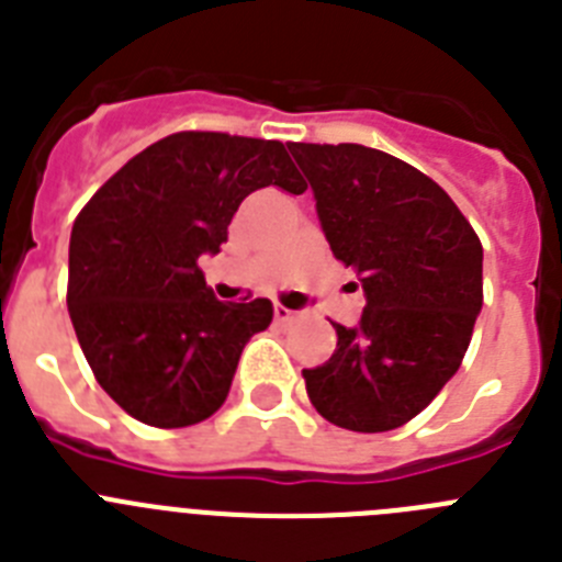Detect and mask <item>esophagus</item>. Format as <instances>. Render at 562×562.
<instances>
[{
    "mask_svg": "<svg viewBox=\"0 0 562 562\" xmlns=\"http://www.w3.org/2000/svg\"><path fill=\"white\" fill-rule=\"evenodd\" d=\"M276 321L278 324H292V321H297V312L295 310H286V306H281V304H276Z\"/></svg>",
    "mask_w": 562,
    "mask_h": 562,
    "instance_id": "1",
    "label": "esophagus"
}]
</instances>
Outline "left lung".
<instances>
[{
    "label": "left lung",
    "mask_w": 562,
    "mask_h": 562,
    "mask_svg": "<svg viewBox=\"0 0 562 562\" xmlns=\"http://www.w3.org/2000/svg\"><path fill=\"white\" fill-rule=\"evenodd\" d=\"M335 258L360 278L357 326L335 324L337 349L304 369L317 414L357 434L414 419L459 371L484 292V250L430 177L357 143H292Z\"/></svg>",
    "instance_id": "left-lung-1"
}]
</instances>
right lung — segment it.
Here are the masks:
<instances>
[{
  "label": "right lung",
  "instance_id": "add662e5",
  "mask_svg": "<svg viewBox=\"0 0 562 562\" xmlns=\"http://www.w3.org/2000/svg\"><path fill=\"white\" fill-rule=\"evenodd\" d=\"M304 193L284 143L222 132L168 134L126 162L78 213L67 306L101 389L154 428H188L227 400L238 357L272 304H222L216 256L247 193Z\"/></svg>",
  "mask_w": 562,
  "mask_h": 562
}]
</instances>
